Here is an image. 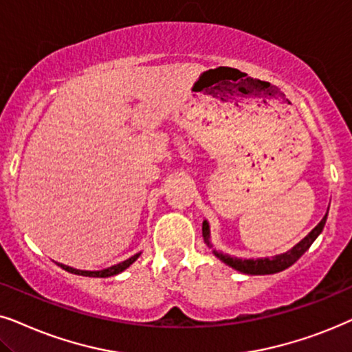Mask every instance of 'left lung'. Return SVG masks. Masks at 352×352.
Segmentation results:
<instances>
[{"label":"left lung","instance_id":"obj_1","mask_svg":"<svg viewBox=\"0 0 352 352\" xmlns=\"http://www.w3.org/2000/svg\"><path fill=\"white\" fill-rule=\"evenodd\" d=\"M327 215H329V210L327 214L323 215V219L317 223V227L309 233L307 236H304L298 245H294L292 250L283 252V254H277L274 257H257V259H240V257H232L228 254H223L222 251H215L212 250L214 256L223 262V264L230 265L232 269H235L241 274H248V275H269V274H277V272H282L285 269H288L289 265H293L299 257H301L304 252H306L316 238L320 235L323 227H325L327 222ZM203 236H204V243L209 248H214L212 241H210V228H209V222L204 220L203 222Z\"/></svg>","mask_w":352,"mask_h":352}]
</instances>
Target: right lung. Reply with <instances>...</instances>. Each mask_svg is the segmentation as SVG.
Listing matches in <instances>:
<instances>
[{
  "instance_id": "add662e5",
  "label": "right lung",
  "mask_w": 352,
  "mask_h": 352,
  "mask_svg": "<svg viewBox=\"0 0 352 352\" xmlns=\"http://www.w3.org/2000/svg\"><path fill=\"white\" fill-rule=\"evenodd\" d=\"M140 254H142V252H137V254H133L132 257H129L127 261H122V262H119V264L111 265V267H107V269H101V270H78V269H74V267H69V265H64V264H58V265H59V267H63L64 270L70 272V274L82 275V277L107 278V277H114V275L120 274V272H124L125 269H129V267L132 265L133 262L138 259Z\"/></svg>"
}]
</instances>
